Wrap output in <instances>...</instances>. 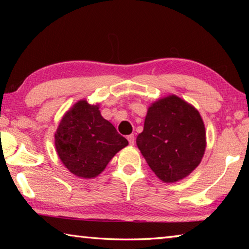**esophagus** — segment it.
I'll return each mask as SVG.
<instances>
[{
	"mask_svg": "<svg viewBox=\"0 0 249 249\" xmlns=\"http://www.w3.org/2000/svg\"><path fill=\"white\" fill-rule=\"evenodd\" d=\"M127 141L129 142V145H134L135 144V136H134V135H128Z\"/></svg>",
	"mask_w": 249,
	"mask_h": 249,
	"instance_id": "obj_1",
	"label": "esophagus"
}]
</instances>
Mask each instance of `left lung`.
<instances>
[{"instance_id":"left-lung-1","label":"left lung","mask_w":249,"mask_h":249,"mask_svg":"<svg viewBox=\"0 0 249 249\" xmlns=\"http://www.w3.org/2000/svg\"><path fill=\"white\" fill-rule=\"evenodd\" d=\"M136 144L160 180L176 182L199 166L205 150V128L200 113L176 95L148 108Z\"/></svg>"}]
</instances>
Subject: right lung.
I'll return each instance as SVG.
<instances>
[{"mask_svg":"<svg viewBox=\"0 0 249 249\" xmlns=\"http://www.w3.org/2000/svg\"><path fill=\"white\" fill-rule=\"evenodd\" d=\"M54 145L69 171L80 178H94L128 142L103 119L99 105L82 100L62 117L54 134Z\"/></svg>","mask_w":249,"mask_h":249,"instance_id":"obj_1","label":"right lung"}]
</instances>
